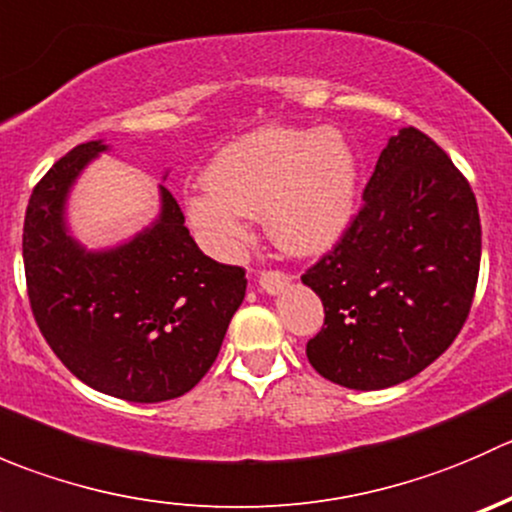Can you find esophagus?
Returning a JSON list of instances; mask_svg holds the SVG:
<instances>
[{
  "mask_svg": "<svg viewBox=\"0 0 512 512\" xmlns=\"http://www.w3.org/2000/svg\"><path fill=\"white\" fill-rule=\"evenodd\" d=\"M287 285H289V277L282 275V272L267 270L260 275V287L265 289L267 294H280Z\"/></svg>",
  "mask_w": 512,
  "mask_h": 512,
  "instance_id": "34e87169",
  "label": "esophagus"
}]
</instances>
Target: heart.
<instances>
[{
    "instance_id": "heart-1",
    "label": "heart",
    "mask_w": 512,
    "mask_h": 512,
    "mask_svg": "<svg viewBox=\"0 0 512 512\" xmlns=\"http://www.w3.org/2000/svg\"><path fill=\"white\" fill-rule=\"evenodd\" d=\"M208 188L185 200L190 223L213 245L265 213L267 232L292 255H314L342 237L356 210V156L334 128H262L230 143L205 170Z\"/></svg>"
}]
</instances>
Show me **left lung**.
Returning a JSON list of instances; mask_svg holds the SVG:
<instances>
[{
    "instance_id": "obj_1",
    "label": "left lung",
    "mask_w": 512,
    "mask_h": 512,
    "mask_svg": "<svg viewBox=\"0 0 512 512\" xmlns=\"http://www.w3.org/2000/svg\"><path fill=\"white\" fill-rule=\"evenodd\" d=\"M478 270L471 185L426 133L401 128L376 160L359 215L302 275L324 304L309 364L356 391L411 379L458 337Z\"/></svg>"
}]
</instances>
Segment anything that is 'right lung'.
Here are the masks:
<instances>
[{
    "label": "right lung",
    "instance_id": "add662e5",
    "mask_svg": "<svg viewBox=\"0 0 512 512\" xmlns=\"http://www.w3.org/2000/svg\"><path fill=\"white\" fill-rule=\"evenodd\" d=\"M106 151L103 141L81 143L36 183L22 240L29 302L46 344L86 386L136 404L178 399L218 359L245 270L200 252L165 185L158 218L131 240L81 245L66 200Z\"/></svg>",
    "mask_w": 512,
    "mask_h": 512
}]
</instances>
